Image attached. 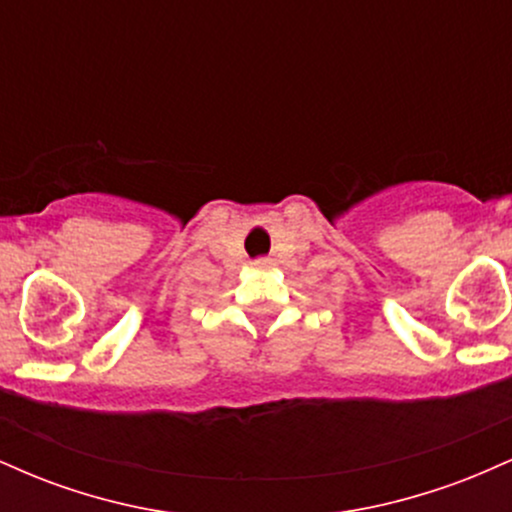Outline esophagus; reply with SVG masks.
<instances>
[{
	"label": "esophagus",
	"mask_w": 512,
	"mask_h": 512,
	"mask_svg": "<svg viewBox=\"0 0 512 512\" xmlns=\"http://www.w3.org/2000/svg\"><path fill=\"white\" fill-rule=\"evenodd\" d=\"M252 264H255V267H269V264H272V260H269V257H260V260H255Z\"/></svg>",
	"instance_id": "esophagus-1"
}]
</instances>
